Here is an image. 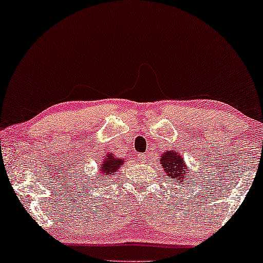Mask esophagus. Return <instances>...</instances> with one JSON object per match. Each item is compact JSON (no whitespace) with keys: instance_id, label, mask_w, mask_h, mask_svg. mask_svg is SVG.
<instances>
[{"instance_id":"34e87169","label":"esophagus","mask_w":263,"mask_h":263,"mask_svg":"<svg viewBox=\"0 0 263 263\" xmlns=\"http://www.w3.org/2000/svg\"><path fill=\"white\" fill-rule=\"evenodd\" d=\"M140 160H141V163H147L151 159V153L146 152L145 154H142V156H140Z\"/></svg>"}]
</instances>
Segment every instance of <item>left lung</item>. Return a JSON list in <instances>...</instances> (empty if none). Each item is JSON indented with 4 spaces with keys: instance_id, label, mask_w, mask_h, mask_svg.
<instances>
[{
    "instance_id": "obj_1",
    "label": "left lung",
    "mask_w": 263,
    "mask_h": 263,
    "mask_svg": "<svg viewBox=\"0 0 263 263\" xmlns=\"http://www.w3.org/2000/svg\"><path fill=\"white\" fill-rule=\"evenodd\" d=\"M159 161L165 175L170 177L172 181H176L177 184L184 185L185 182L194 181V172L195 171L186 166L184 158L177 151L163 152Z\"/></svg>"
}]
</instances>
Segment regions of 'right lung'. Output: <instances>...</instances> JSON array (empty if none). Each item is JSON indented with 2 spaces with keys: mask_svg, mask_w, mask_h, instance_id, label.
Masks as SVG:
<instances>
[{
  "mask_svg": "<svg viewBox=\"0 0 263 263\" xmlns=\"http://www.w3.org/2000/svg\"><path fill=\"white\" fill-rule=\"evenodd\" d=\"M123 163H125L124 158L117 157L116 154L111 152L105 153L104 159H102V163L99 164V168L95 176L97 184H102L104 179H109L110 177H112L116 172H118Z\"/></svg>",
  "mask_w": 263,
  "mask_h": 263,
  "instance_id": "right-lung-1",
  "label": "right lung"
}]
</instances>
